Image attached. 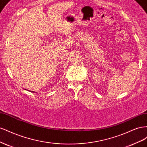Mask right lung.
<instances>
[{
	"instance_id": "right-lung-1",
	"label": "right lung",
	"mask_w": 147,
	"mask_h": 147,
	"mask_svg": "<svg viewBox=\"0 0 147 147\" xmlns=\"http://www.w3.org/2000/svg\"><path fill=\"white\" fill-rule=\"evenodd\" d=\"M30 92H34V91H30Z\"/></svg>"
}]
</instances>
